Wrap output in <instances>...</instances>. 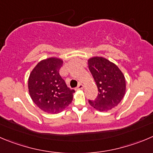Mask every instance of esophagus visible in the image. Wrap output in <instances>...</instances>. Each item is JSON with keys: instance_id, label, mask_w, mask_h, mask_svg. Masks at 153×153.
I'll list each match as a JSON object with an SVG mask.
<instances>
[{"instance_id": "1", "label": "esophagus", "mask_w": 153, "mask_h": 153, "mask_svg": "<svg viewBox=\"0 0 153 153\" xmlns=\"http://www.w3.org/2000/svg\"><path fill=\"white\" fill-rule=\"evenodd\" d=\"M82 88H83V85H82V84H79L76 89V90H81V89H82Z\"/></svg>"}]
</instances>
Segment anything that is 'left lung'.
<instances>
[{
    "label": "left lung",
    "mask_w": 153,
    "mask_h": 153,
    "mask_svg": "<svg viewBox=\"0 0 153 153\" xmlns=\"http://www.w3.org/2000/svg\"><path fill=\"white\" fill-rule=\"evenodd\" d=\"M88 67L96 82L98 94L90 105L99 111H108L121 102L126 94V78L113 62L103 57L90 58Z\"/></svg>",
    "instance_id": "8db88e82"
}]
</instances>
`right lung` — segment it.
<instances>
[{
	"mask_svg": "<svg viewBox=\"0 0 153 153\" xmlns=\"http://www.w3.org/2000/svg\"><path fill=\"white\" fill-rule=\"evenodd\" d=\"M62 65V59L49 58L40 61L29 76L30 97L34 104L46 113H60L73 101L75 91L67 86L59 74Z\"/></svg>",
	"mask_w": 153,
	"mask_h": 153,
	"instance_id": "right-lung-1",
	"label": "right lung"
}]
</instances>
